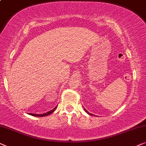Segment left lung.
<instances>
[{
	"label": "left lung",
	"instance_id": "1",
	"mask_svg": "<svg viewBox=\"0 0 146 146\" xmlns=\"http://www.w3.org/2000/svg\"><path fill=\"white\" fill-rule=\"evenodd\" d=\"M84 110H85V111H86V112H87V111L86 110H85V109H84ZM87 113H88V112H87ZM88 113L89 114V115H93V114H91V113Z\"/></svg>",
	"mask_w": 146,
	"mask_h": 146
}]
</instances>
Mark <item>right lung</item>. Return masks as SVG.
I'll use <instances>...</instances> for the list:
<instances>
[{
    "mask_svg": "<svg viewBox=\"0 0 146 146\" xmlns=\"http://www.w3.org/2000/svg\"><path fill=\"white\" fill-rule=\"evenodd\" d=\"M56 108H57V107H55V108L53 109V110H52L51 111H48L47 113H43V114H33V113H29V115H31L33 116H36V117H44V116H47L48 115H50V113H52L54 111L56 110Z\"/></svg>",
    "mask_w": 146,
    "mask_h": 146,
    "instance_id": "1",
    "label": "right lung"
}]
</instances>
